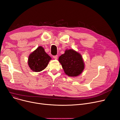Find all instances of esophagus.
<instances>
[{
  "mask_svg": "<svg viewBox=\"0 0 120 120\" xmlns=\"http://www.w3.org/2000/svg\"><path fill=\"white\" fill-rule=\"evenodd\" d=\"M53 57L55 59H57L58 55H54V56H53Z\"/></svg>",
  "mask_w": 120,
  "mask_h": 120,
  "instance_id": "esophagus-1",
  "label": "esophagus"
}]
</instances>
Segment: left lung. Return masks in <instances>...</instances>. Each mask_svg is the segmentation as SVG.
<instances>
[{
    "mask_svg": "<svg viewBox=\"0 0 120 120\" xmlns=\"http://www.w3.org/2000/svg\"><path fill=\"white\" fill-rule=\"evenodd\" d=\"M58 61L65 73L69 76H77L84 69V63L80 54L73 49L66 50Z\"/></svg>",
    "mask_w": 120,
    "mask_h": 120,
    "instance_id": "1",
    "label": "left lung"
}]
</instances>
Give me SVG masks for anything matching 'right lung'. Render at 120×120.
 <instances>
[{
  "mask_svg": "<svg viewBox=\"0 0 120 120\" xmlns=\"http://www.w3.org/2000/svg\"><path fill=\"white\" fill-rule=\"evenodd\" d=\"M51 59V57L45 52L44 48L40 46L29 55L28 65L33 71H41L47 67Z\"/></svg>",
  "mask_w": 120,
  "mask_h": 120,
  "instance_id": "add662e5",
  "label": "right lung"
}]
</instances>
